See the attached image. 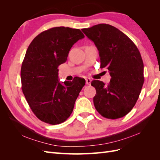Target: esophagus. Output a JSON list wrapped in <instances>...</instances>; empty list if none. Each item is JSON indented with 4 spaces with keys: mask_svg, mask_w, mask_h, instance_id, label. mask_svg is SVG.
Masks as SVG:
<instances>
[{
    "mask_svg": "<svg viewBox=\"0 0 160 160\" xmlns=\"http://www.w3.org/2000/svg\"><path fill=\"white\" fill-rule=\"evenodd\" d=\"M85 81H86V84L87 85H90L91 82V80L89 78H86Z\"/></svg>",
    "mask_w": 160,
    "mask_h": 160,
    "instance_id": "esophagus-1",
    "label": "esophagus"
}]
</instances>
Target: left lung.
<instances>
[{"instance_id":"8db88e82","label":"left lung","mask_w":160,"mask_h":160,"mask_svg":"<svg viewBox=\"0 0 160 160\" xmlns=\"http://www.w3.org/2000/svg\"><path fill=\"white\" fill-rule=\"evenodd\" d=\"M99 52L101 68L109 70L108 85L93 80V103L103 117L115 119L126 115L139 98L144 82L143 62L138 47L118 28L99 24L81 29Z\"/></svg>"}]
</instances>
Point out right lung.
Here are the masks:
<instances>
[{
    "label": "right lung",
    "mask_w": 160,
    "mask_h": 160,
    "mask_svg": "<svg viewBox=\"0 0 160 160\" xmlns=\"http://www.w3.org/2000/svg\"><path fill=\"white\" fill-rule=\"evenodd\" d=\"M84 37L79 29L53 27L38 35L28 47L21 70L22 91L34 114L43 122L60 124L73 110L85 80L76 77L61 83L58 67L66 62L72 45Z\"/></svg>",
    "instance_id": "add662e5"
}]
</instances>
